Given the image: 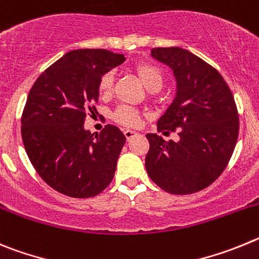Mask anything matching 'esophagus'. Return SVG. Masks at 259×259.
<instances>
[{
    "instance_id": "esophagus-1",
    "label": "esophagus",
    "mask_w": 259,
    "mask_h": 259,
    "mask_svg": "<svg viewBox=\"0 0 259 259\" xmlns=\"http://www.w3.org/2000/svg\"><path fill=\"white\" fill-rule=\"evenodd\" d=\"M124 134H125V137H126L127 141H130V139H133L134 137H137V135H138V133L134 132V130H125Z\"/></svg>"
}]
</instances>
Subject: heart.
Here are the masks:
<instances>
[{"label":"heart","mask_w":259,"mask_h":259,"mask_svg":"<svg viewBox=\"0 0 259 259\" xmlns=\"http://www.w3.org/2000/svg\"><path fill=\"white\" fill-rule=\"evenodd\" d=\"M134 71L146 89L151 90V92H153V90L157 92V90L162 86V82H164V74H162V71L158 68L157 66L152 64V63H138V64H135ZM112 86L113 73L112 72H107L106 74L102 76L101 81H99V93L103 95L111 94V92H112ZM113 117H115V120L117 121V122H120V124L122 125H126V126H137V125L139 124V121H141V115H139V112H137L135 109L126 106L118 107V108L116 109Z\"/></svg>","instance_id":"obj_1"}]
</instances>
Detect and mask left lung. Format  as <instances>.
Segmentation results:
<instances>
[{
    "mask_svg": "<svg viewBox=\"0 0 259 259\" xmlns=\"http://www.w3.org/2000/svg\"><path fill=\"white\" fill-rule=\"evenodd\" d=\"M151 57L173 71L176 97L157 120L158 132H178V142L150 133L146 170L160 188L190 195L222 174L235 150L239 116L234 97L217 69L181 48H155Z\"/></svg>",
    "mask_w": 259,
    "mask_h": 259,
    "instance_id": "left-lung-1",
    "label": "left lung"
}]
</instances>
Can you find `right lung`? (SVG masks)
Instances as JSON below:
<instances>
[{
  "mask_svg": "<svg viewBox=\"0 0 259 259\" xmlns=\"http://www.w3.org/2000/svg\"><path fill=\"white\" fill-rule=\"evenodd\" d=\"M104 49L72 50L39 74L22 116V138L38 176L58 192L93 197L111 183L126 138L115 125L99 134L83 126L97 112L99 81L125 62Z\"/></svg>",
  "mask_w": 259,
  "mask_h": 259,
  "instance_id": "right-lung-1",
  "label": "right lung"
}]
</instances>
